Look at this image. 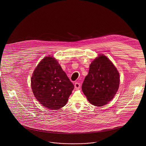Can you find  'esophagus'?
Returning a JSON list of instances; mask_svg holds the SVG:
<instances>
[{"instance_id": "34e87169", "label": "esophagus", "mask_w": 146, "mask_h": 146, "mask_svg": "<svg viewBox=\"0 0 146 146\" xmlns=\"http://www.w3.org/2000/svg\"><path fill=\"white\" fill-rule=\"evenodd\" d=\"M75 88L76 89H79L80 88V84L79 83V82H78L75 83Z\"/></svg>"}]
</instances>
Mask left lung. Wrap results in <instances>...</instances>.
Masks as SVG:
<instances>
[{"label":"left lung","instance_id":"1","mask_svg":"<svg viewBox=\"0 0 146 146\" xmlns=\"http://www.w3.org/2000/svg\"><path fill=\"white\" fill-rule=\"evenodd\" d=\"M119 81V74L115 67L102 54L90 64L82 90L91 104L103 106L113 99L118 90Z\"/></svg>","mask_w":146,"mask_h":146}]
</instances>
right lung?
<instances>
[{"mask_svg": "<svg viewBox=\"0 0 146 146\" xmlns=\"http://www.w3.org/2000/svg\"><path fill=\"white\" fill-rule=\"evenodd\" d=\"M32 92L42 106L57 110L66 104L74 85L53 57L43 58L31 78Z\"/></svg>", "mask_w": 146, "mask_h": 146, "instance_id": "right-lung-1", "label": "right lung"}]
</instances>
